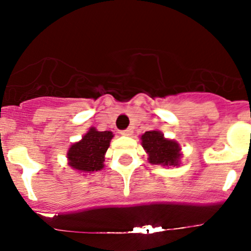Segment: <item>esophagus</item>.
<instances>
[{"label":"esophagus","mask_w":251,"mask_h":251,"mask_svg":"<svg viewBox=\"0 0 251 251\" xmlns=\"http://www.w3.org/2000/svg\"><path fill=\"white\" fill-rule=\"evenodd\" d=\"M132 132H133L132 128L128 127V128H126V130L121 131L120 133H121V135H123V136H131V135H132Z\"/></svg>","instance_id":"esophagus-1"}]
</instances>
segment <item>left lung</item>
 <instances>
[{"label":"left lung","mask_w":251,"mask_h":251,"mask_svg":"<svg viewBox=\"0 0 251 251\" xmlns=\"http://www.w3.org/2000/svg\"><path fill=\"white\" fill-rule=\"evenodd\" d=\"M142 147L148 154L149 163L153 165L177 166L181 159L179 144L164 137L160 131H147L141 136Z\"/></svg>","instance_id":"obj_1"}]
</instances>
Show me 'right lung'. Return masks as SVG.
Listing matches in <instances>:
<instances>
[{
	"label": "right lung",
	"instance_id": "right-lung-1",
	"mask_svg": "<svg viewBox=\"0 0 251 251\" xmlns=\"http://www.w3.org/2000/svg\"><path fill=\"white\" fill-rule=\"evenodd\" d=\"M113 132L97 131L91 127L82 140L70 146L68 151V165L81 173H93L104 168V155L107 153Z\"/></svg>",
	"mask_w": 251,
	"mask_h": 251
}]
</instances>
